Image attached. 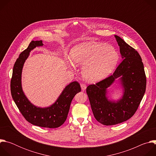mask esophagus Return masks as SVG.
Returning a JSON list of instances; mask_svg holds the SVG:
<instances>
[{
    "label": "esophagus",
    "mask_w": 156,
    "mask_h": 156,
    "mask_svg": "<svg viewBox=\"0 0 156 156\" xmlns=\"http://www.w3.org/2000/svg\"><path fill=\"white\" fill-rule=\"evenodd\" d=\"M80 85H81V90H82L83 91H84V90H86V85L85 84H84V83H81Z\"/></svg>",
    "instance_id": "esophagus-1"
}]
</instances>
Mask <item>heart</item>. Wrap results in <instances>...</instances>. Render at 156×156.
Returning a JSON list of instances; mask_svg holds the SVG:
<instances>
[{
  "mask_svg": "<svg viewBox=\"0 0 156 156\" xmlns=\"http://www.w3.org/2000/svg\"><path fill=\"white\" fill-rule=\"evenodd\" d=\"M72 63L84 66L83 76L90 82H96L108 76L115 69L119 55L115 48L100 42H84L70 51ZM72 63H70L72 65Z\"/></svg>",
  "mask_w": 156,
  "mask_h": 156,
  "instance_id": "1",
  "label": "heart"
}]
</instances>
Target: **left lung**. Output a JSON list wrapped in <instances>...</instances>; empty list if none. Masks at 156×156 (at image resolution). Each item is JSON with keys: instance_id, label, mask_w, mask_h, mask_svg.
<instances>
[{"instance_id": "obj_1", "label": "left lung", "mask_w": 156, "mask_h": 156, "mask_svg": "<svg viewBox=\"0 0 156 156\" xmlns=\"http://www.w3.org/2000/svg\"><path fill=\"white\" fill-rule=\"evenodd\" d=\"M123 58L112 75L89 85L86 93L95 119L104 125H114L129 119L135 114L145 93L146 77L138 52L121 37L115 35ZM121 76L124 94L117 103L108 101L106 89Z\"/></svg>"}]
</instances>
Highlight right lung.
<instances>
[{"instance_id":"obj_1","label":"right lung","mask_w":156,"mask_h":156,"mask_svg":"<svg viewBox=\"0 0 156 156\" xmlns=\"http://www.w3.org/2000/svg\"><path fill=\"white\" fill-rule=\"evenodd\" d=\"M42 46V41H32L27 49L20 54L13 66L10 90L12 98L20 112L28 122L41 127L55 128L65 122L72 101L76 94L81 91V87L77 81L71 83L65 87L57 101L47 108L37 107L28 100L22 91V69L30 51L37 46Z\"/></svg>"}]
</instances>
